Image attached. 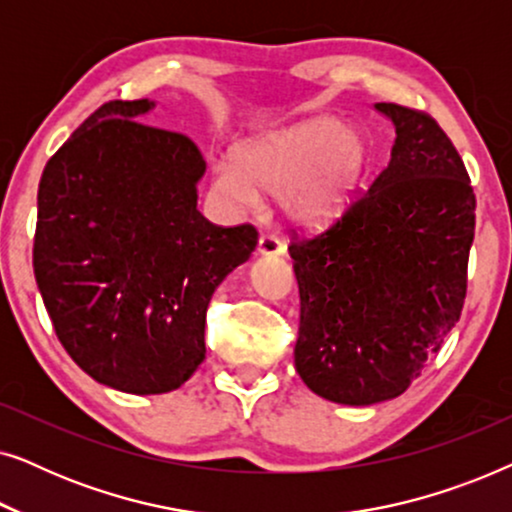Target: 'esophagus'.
<instances>
[{"instance_id": "esophagus-1", "label": "esophagus", "mask_w": 512, "mask_h": 512, "mask_svg": "<svg viewBox=\"0 0 512 512\" xmlns=\"http://www.w3.org/2000/svg\"><path fill=\"white\" fill-rule=\"evenodd\" d=\"M258 254L261 256H282L284 254V244L277 240L275 235H261V240H258Z\"/></svg>"}]
</instances>
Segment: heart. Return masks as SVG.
I'll use <instances>...</instances> for the list:
<instances>
[{
  "label": "heart",
  "mask_w": 512,
  "mask_h": 512,
  "mask_svg": "<svg viewBox=\"0 0 512 512\" xmlns=\"http://www.w3.org/2000/svg\"><path fill=\"white\" fill-rule=\"evenodd\" d=\"M370 149L359 130L340 118L319 116L249 139L233 165L214 170V188L237 209H258L261 195L284 198L303 226H321L345 212L366 174Z\"/></svg>",
  "instance_id": "1"
}]
</instances>
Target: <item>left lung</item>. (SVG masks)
Segmentation results:
<instances>
[{
    "instance_id": "1",
    "label": "left lung",
    "mask_w": 512,
    "mask_h": 512,
    "mask_svg": "<svg viewBox=\"0 0 512 512\" xmlns=\"http://www.w3.org/2000/svg\"><path fill=\"white\" fill-rule=\"evenodd\" d=\"M396 125L391 160L326 230H293L300 291L296 370L333 403L401 396L461 317L475 193L426 111L375 104Z\"/></svg>"
}]
</instances>
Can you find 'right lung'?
<instances>
[{
    "label": "right lung",
    "mask_w": 512,
    "mask_h": 512,
    "mask_svg": "<svg viewBox=\"0 0 512 512\" xmlns=\"http://www.w3.org/2000/svg\"><path fill=\"white\" fill-rule=\"evenodd\" d=\"M149 100L102 104L39 181L34 277L76 366L125 394L179 389L205 359L216 286L258 230L198 212L205 158L191 137L142 123Z\"/></svg>",
    "instance_id": "1"
}]
</instances>
